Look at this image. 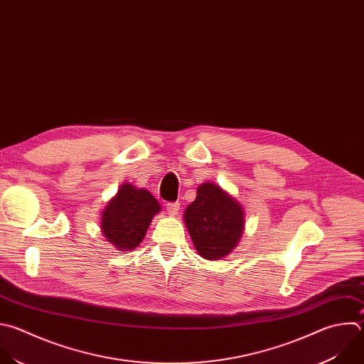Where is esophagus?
<instances>
[{"label": "esophagus", "instance_id": "obj_1", "mask_svg": "<svg viewBox=\"0 0 364 364\" xmlns=\"http://www.w3.org/2000/svg\"><path fill=\"white\" fill-rule=\"evenodd\" d=\"M178 210H180V204L178 203H168L167 204V213L170 215H177Z\"/></svg>", "mask_w": 364, "mask_h": 364}]
</instances>
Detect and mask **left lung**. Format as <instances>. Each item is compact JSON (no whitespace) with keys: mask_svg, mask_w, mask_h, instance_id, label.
<instances>
[{"mask_svg":"<svg viewBox=\"0 0 364 364\" xmlns=\"http://www.w3.org/2000/svg\"><path fill=\"white\" fill-rule=\"evenodd\" d=\"M245 208L213 181L198 186L196 200L184 211V224L194 249L205 260L228 256L245 231Z\"/></svg>","mask_w":364,"mask_h":364,"instance_id":"left-lung-1","label":"left lung"}]
</instances>
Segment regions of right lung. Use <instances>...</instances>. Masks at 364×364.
I'll return each instance as SVG.
<instances>
[{
	"mask_svg": "<svg viewBox=\"0 0 364 364\" xmlns=\"http://www.w3.org/2000/svg\"><path fill=\"white\" fill-rule=\"evenodd\" d=\"M160 211L161 205L149 190L123 183L102 208L100 228L105 241L118 252H132L141 243L153 217Z\"/></svg>",
	"mask_w": 364,
	"mask_h": 364,
	"instance_id": "right-lung-1",
	"label": "right lung"
}]
</instances>
